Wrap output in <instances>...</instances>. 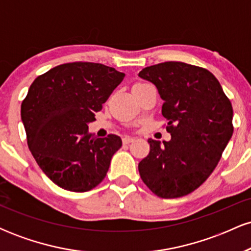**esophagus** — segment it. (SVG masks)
Returning a JSON list of instances; mask_svg holds the SVG:
<instances>
[{"instance_id": "34e87169", "label": "esophagus", "mask_w": 251, "mask_h": 251, "mask_svg": "<svg viewBox=\"0 0 251 251\" xmlns=\"http://www.w3.org/2000/svg\"><path fill=\"white\" fill-rule=\"evenodd\" d=\"M132 142H133V138H131V137L123 138V143L124 144H129V143H132Z\"/></svg>"}]
</instances>
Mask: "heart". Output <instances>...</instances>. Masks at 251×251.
<instances>
[{
    "label": "heart",
    "mask_w": 251,
    "mask_h": 251,
    "mask_svg": "<svg viewBox=\"0 0 251 251\" xmlns=\"http://www.w3.org/2000/svg\"><path fill=\"white\" fill-rule=\"evenodd\" d=\"M137 85H142V82H137L134 86H137Z\"/></svg>",
    "instance_id": "b5f03b06"
}]
</instances>
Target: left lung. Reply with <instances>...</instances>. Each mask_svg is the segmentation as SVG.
I'll return each instance as SVG.
<instances>
[{
    "label": "left lung",
    "mask_w": 251,
    "mask_h": 251,
    "mask_svg": "<svg viewBox=\"0 0 251 251\" xmlns=\"http://www.w3.org/2000/svg\"><path fill=\"white\" fill-rule=\"evenodd\" d=\"M139 76L157 87L170 142L149 139L150 153L138 165L146 186L162 198L200 188L212 174L234 132L232 106L214 74L180 61L150 66Z\"/></svg>",
    "instance_id": "1"
}]
</instances>
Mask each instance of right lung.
I'll return each instance as SVG.
<instances>
[{
    "label": "right lung",
    "mask_w": 251,
    "mask_h": 251,
    "mask_svg": "<svg viewBox=\"0 0 251 251\" xmlns=\"http://www.w3.org/2000/svg\"><path fill=\"white\" fill-rule=\"evenodd\" d=\"M124 76L102 63L75 61L51 68L30 85L21 105L28 148L60 188L89 191L106 177L122 139L92 137L87 124Z\"/></svg>",
    "instance_id": "obj_1"
}]
</instances>
